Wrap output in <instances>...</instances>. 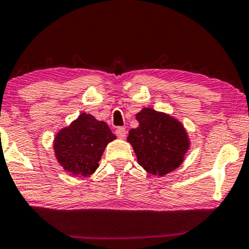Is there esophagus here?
I'll list each match as a JSON object with an SVG mask.
<instances>
[{"label": "esophagus", "instance_id": "34e87169", "mask_svg": "<svg viewBox=\"0 0 249 249\" xmlns=\"http://www.w3.org/2000/svg\"><path fill=\"white\" fill-rule=\"evenodd\" d=\"M115 133H116L117 138H120V139H124L126 136V129L124 127H117Z\"/></svg>", "mask_w": 249, "mask_h": 249}]
</instances>
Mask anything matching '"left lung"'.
I'll list each match as a JSON object with an SVG mask.
<instances>
[{
  "label": "left lung",
  "instance_id": "8db88e82",
  "mask_svg": "<svg viewBox=\"0 0 249 249\" xmlns=\"http://www.w3.org/2000/svg\"><path fill=\"white\" fill-rule=\"evenodd\" d=\"M139 126L129 129L127 142L133 146L143 169L162 177L183 163L190 139L179 121L152 108L136 114Z\"/></svg>",
  "mask_w": 249,
  "mask_h": 249
}]
</instances>
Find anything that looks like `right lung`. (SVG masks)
I'll return each mask as SVG.
<instances>
[{"label":"right lung","mask_w":249,"mask_h":249,"mask_svg":"<svg viewBox=\"0 0 249 249\" xmlns=\"http://www.w3.org/2000/svg\"><path fill=\"white\" fill-rule=\"evenodd\" d=\"M116 139L109 126L92 115L82 113L54 139V152L58 163L70 175L88 177L99 167L107 144Z\"/></svg>","instance_id":"obj_1"}]
</instances>
